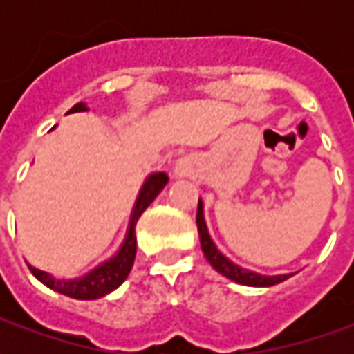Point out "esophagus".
<instances>
[{
    "label": "esophagus",
    "instance_id": "esophagus-1",
    "mask_svg": "<svg viewBox=\"0 0 354 354\" xmlns=\"http://www.w3.org/2000/svg\"><path fill=\"white\" fill-rule=\"evenodd\" d=\"M185 172H187V161H185V159H180V161L176 162V174L182 176Z\"/></svg>",
    "mask_w": 354,
    "mask_h": 354
}]
</instances>
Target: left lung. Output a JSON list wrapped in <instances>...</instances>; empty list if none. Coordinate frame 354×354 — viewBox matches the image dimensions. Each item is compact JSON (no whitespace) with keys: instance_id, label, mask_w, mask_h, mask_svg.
<instances>
[{"instance_id":"left-lung-1","label":"left lung","mask_w":354,"mask_h":354,"mask_svg":"<svg viewBox=\"0 0 354 354\" xmlns=\"http://www.w3.org/2000/svg\"><path fill=\"white\" fill-rule=\"evenodd\" d=\"M197 230H199V239H201V248H203V254L205 258L210 261V266L214 267L218 273H222L223 277H227L231 281L239 282V284H245V286H274L279 282L286 281L292 277V273L288 274H273V277H267V274L254 273V271H248L245 267L233 263L230 258H225L216 245L212 243V239L208 235L207 223H205V216H203V203L199 199V208H197Z\"/></svg>"}]
</instances>
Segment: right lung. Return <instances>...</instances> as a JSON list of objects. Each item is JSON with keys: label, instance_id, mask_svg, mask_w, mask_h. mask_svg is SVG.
Listing matches in <instances>:
<instances>
[{"label": "right lung", "instance_id": "right-lung-1", "mask_svg": "<svg viewBox=\"0 0 354 354\" xmlns=\"http://www.w3.org/2000/svg\"><path fill=\"white\" fill-rule=\"evenodd\" d=\"M87 104L80 102L75 104L68 113H77V111H87ZM169 182V176L165 172H153L146 178V182L142 185V189L138 193V199L134 203L132 208L131 222H129V230H127V237H124L123 245L117 250L113 258H109L108 261H104L98 267H94L93 271H88L87 274H83L80 279H55L53 274L39 271L35 267H30V271L34 273L37 281H41L47 288L55 290L58 294H64L73 299H98V297L106 296L109 292H113L117 286H121L124 279L129 277L136 258V222L142 216V212L146 210L153 199L162 192V187Z\"/></svg>", "mask_w": 354, "mask_h": 354}]
</instances>
